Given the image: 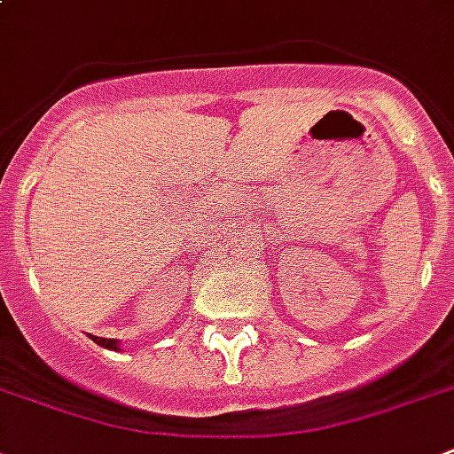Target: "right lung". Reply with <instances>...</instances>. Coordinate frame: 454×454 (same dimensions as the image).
Returning <instances> with one entry per match:
<instances>
[{
  "label": "right lung",
  "mask_w": 454,
  "mask_h": 454,
  "mask_svg": "<svg viewBox=\"0 0 454 454\" xmlns=\"http://www.w3.org/2000/svg\"><path fill=\"white\" fill-rule=\"evenodd\" d=\"M96 344H101V346H106V348H115V351H120V341H117V339L96 337Z\"/></svg>",
  "instance_id": "right-lung-1"
}]
</instances>
